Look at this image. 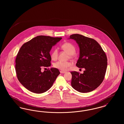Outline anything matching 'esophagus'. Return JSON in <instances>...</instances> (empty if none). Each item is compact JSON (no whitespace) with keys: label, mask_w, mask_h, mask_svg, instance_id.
I'll return each mask as SVG.
<instances>
[{"label":"esophagus","mask_w":124,"mask_h":124,"mask_svg":"<svg viewBox=\"0 0 124 124\" xmlns=\"http://www.w3.org/2000/svg\"><path fill=\"white\" fill-rule=\"evenodd\" d=\"M60 73H65V71H60Z\"/></svg>","instance_id":"obj_1"}]
</instances>
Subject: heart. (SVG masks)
<instances>
[{
    "label": "heart",
    "mask_w": 124,
    "mask_h": 124,
    "mask_svg": "<svg viewBox=\"0 0 124 124\" xmlns=\"http://www.w3.org/2000/svg\"><path fill=\"white\" fill-rule=\"evenodd\" d=\"M62 49L70 54V57L72 58L73 54H74L76 52V49L75 46L70 43H65L61 46ZM58 57V50L57 49H55L53 50L51 54V57L52 59L55 60H56ZM54 67L57 68L60 70L62 71H67L71 66V64L69 62H63L58 61L55 63L53 65Z\"/></svg>",
    "instance_id": "1"
}]
</instances>
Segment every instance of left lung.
I'll use <instances>...</instances> for the list:
<instances>
[{
  "instance_id": "1",
  "label": "left lung",
  "mask_w": 124,
  "mask_h": 124,
  "mask_svg": "<svg viewBox=\"0 0 124 124\" xmlns=\"http://www.w3.org/2000/svg\"><path fill=\"white\" fill-rule=\"evenodd\" d=\"M70 39L75 40L79 47L76 66L85 69L83 74L71 72V86L80 93L92 92L100 85L105 78L107 65L106 54L93 39L78 34L70 35Z\"/></svg>"
}]
</instances>
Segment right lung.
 <instances>
[{
  "instance_id": "1",
  "label": "right lung",
  "mask_w": 124,
  "mask_h": 124,
  "mask_svg": "<svg viewBox=\"0 0 124 124\" xmlns=\"http://www.w3.org/2000/svg\"><path fill=\"white\" fill-rule=\"evenodd\" d=\"M62 38L38 36L24 44L18 52L15 69L18 80L25 88L42 93L50 88L60 74L56 68L41 72L42 66H51L50 52Z\"/></svg>"
}]
</instances>
